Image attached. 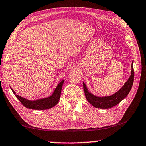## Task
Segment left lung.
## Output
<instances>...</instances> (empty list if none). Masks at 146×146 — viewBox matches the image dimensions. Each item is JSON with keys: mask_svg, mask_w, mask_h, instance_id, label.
<instances>
[{"mask_svg": "<svg viewBox=\"0 0 146 146\" xmlns=\"http://www.w3.org/2000/svg\"><path fill=\"white\" fill-rule=\"evenodd\" d=\"M132 70L130 76L127 80V81L124 84V85L120 88V90L117 91L111 96H97L90 92L87 88L86 84L83 82V88L86 100L90 104L94 107L100 109H109L113 106H116L119 103L125 99L127 95L129 94L130 90H131L132 84L134 82V72L133 67V62L131 65Z\"/></svg>", "mask_w": 146, "mask_h": 146, "instance_id": "8db88e82", "label": "left lung"}]
</instances>
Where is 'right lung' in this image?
Listing matches in <instances>:
<instances>
[{"mask_svg":"<svg viewBox=\"0 0 146 146\" xmlns=\"http://www.w3.org/2000/svg\"><path fill=\"white\" fill-rule=\"evenodd\" d=\"M64 82V80H61L57 86L56 87L53 93L50 96L44 98L35 100H27L25 98L20 96L17 95L16 94V92L11 87L10 88L13 93L16 95L17 98L20 101L21 103L25 108L35 110H45L53 108L54 106H55L58 103V102L60 100L61 92H62Z\"/></svg>","mask_w":146,"mask_h":146,"instance_id":"1","label":"right lung"}]
</instances>
